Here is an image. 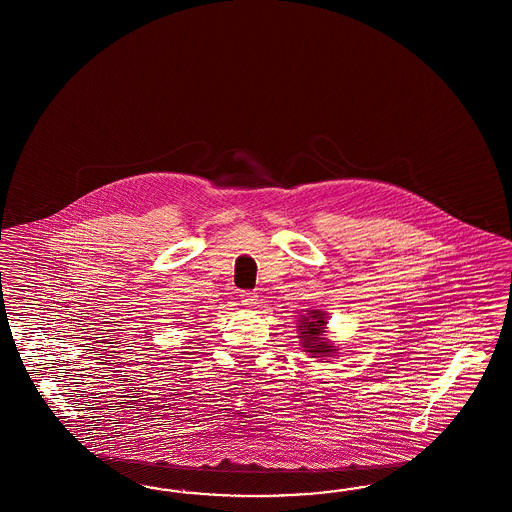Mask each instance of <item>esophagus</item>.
Segmentation results:
<instances>
[{"label": "esophagus", "instance_id": "34e87169", "mask_svg": "<svg viewBox=\"0 0 512 512\" xmlns=\"http://www.w3.org/2000/svg\"><path fill=\"white\" fill-rule=\"evenodd\" d=\"M240 298H242V306H246V308H253L255 304H257V293L255 291H242V295H240Z\"/></svg>", "mask_w": 512, "mask_h": 512}]
</instances>
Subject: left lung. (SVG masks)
I'll return each mask as SVG.
<instances>
[{
	"label": "left lung",
	"mask_w": 512,
	"mask_h": 512,
	"mask_svg": "<svg viewBox=\"0 0 512 512\" xmlns=\"http://www.w3.org/2000/svg\"><path fill=\"white\" fill-rule=\"evenodd\" d=\"M325 325V313L321 310L310 311V317L302 319L300 338H302V345L311 355L326 357L328 353L336 351V349H332V345H328V341L323 340V326Z\"/></svg>",
	"instance_id": "1"
}]
</instances>
